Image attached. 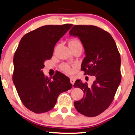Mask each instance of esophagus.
<instances>
[{
	"label": "esophagus",
	"instance_id": "34e87169",
	"mask_svg": "<svg viewBox=\"0 0 135 135\" xmlns=\"http://www.w3.org/2000/svg\"><path fill=\"white\" fill-rule=\"evenodd\" d=\"M70 82H71V83L73 85L74 82H75V80H74L73 78H70Z\"/></svg>",
	"mask_w": 135,
	"mask_h": 135
}]
</instances>
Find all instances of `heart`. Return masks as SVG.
Segmentation results:
<instances>
[{
  "mask_svg": "<svg viewBox=\"0 0 135 135\" xmlns=\"http://www.w3.org/2000/svg\"><path fill=\"white\" fill-rule=\"evenodd\" d=\"M69 44H72V45H74V44H80V42L79 41L76 40H72L69 42ZM61 69L64 71V72L67 73H73V69L71 66L69 64H66V63H64L61 65Z\"/></svg>",
  "mask_w": 135,
  "mask_h": 135,
  "instance_id": "heart-1",
  "label": "heart"
}]
</instances>
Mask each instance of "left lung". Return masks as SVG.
Here are the masks:
<instances>
[{
  "instance_id": "obj_1",
  "label": "left lung",
  "mask_w": 135,
  "mask_h": 135,
  "mask_svg": "<svg viewBox=\"0 0 135 135\" xmlns=\"http://www.w3.org/2000/svg\"><path fill=\"white\" fill-rule=\"evenodd\" d=\"M70 36H78L85 49L81 69L85 75L94 76L91 86L77 80L74 87L84 92L80 100L74 102L78 112L95 117L110 105L121 83V57L115 41L107 31L91 25H74Z\"/></svg>"
}]
</instances>
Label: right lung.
Masks as SVG:
<instances>
[{"label":"right lung","mask_w":135,"mask_h":135,"mask_svg":"<svg viewBox=\"0 0 135 135\" xmlns=\"http://www.w3.org/2000/svg\"><path fill=\"white\" fill-rule=\"evenodd\" d=\"M73 25H46L23 36L14 55L13 83L24 105L35 113L50 110L61 93L72 88L68 77L56 73L52 80L42 69L50 59L56 43Z\"/></svg>","instance_id":"add662e5"}]
</instances>
